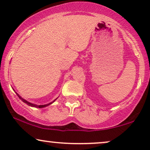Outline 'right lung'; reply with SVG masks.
Segmentation results:
<instances>
[{
    "label": "right lung",
    "instance_id": "add662e5",
    "mask_svg": "<svg viewBox=\"0 0 150 150\" xmlns=\"http://www.w3.org/2000/svg\"><path fill=\"white\" fill-rule=\"evenodd\" d=\"M17 95L18 96V97H19V98L20 100H22V102H24V103H26V104H28V106H33V107H37V108H43V107H45V106H48V105H50V104H52V102H54L55 100H54V101H53L52 102H50V103H49V104H45V105H36V104H32V103H30V102H27L26 101V100H25L24 99H23V98H21L20 97V96L18 95V94H17Z\"/></svg>",
    "mask_w": 150,
    "mask_h": 150
}]
</instances>
